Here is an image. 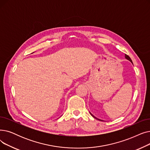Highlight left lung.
Instances as JSON below:
<instances>
[{
    "instance_id": "left-lung-1",
    "label": "left lung",
    "mask_w": 150,
    "mask_h": 150,
    "mask_svg": "<svg viewBox=\"0 0 150 150\" xmlns=\"http://www.w3.org/2000/svg\"><path fill=\"white\" fill-rule=\"evenodd\" d=\"M125 58H126V59L127 60H129V61H130V62H131V63H132V60L131 59V58H130V57H129V56H128L127 55H126V54H125ZM91 115H92L93 117L94 118H95L96 119H97V120H101V121H103V120H99V119H98V118H96V117H95V116H93V115L91 113Z\"/></svg>"
}]
</instances>
